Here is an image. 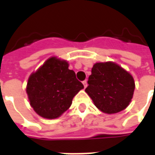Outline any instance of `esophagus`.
I'll list each match as a JSON object with an SVG mask.
<instances>
[{"label": "esophagus", "instance_id": "obj_1", "mask_svg": "<svg viewBox=\"0 0 155 155\" xmlns=\"http://www.w3.org/2000/svg\"><path fill=\"white\" fill-rule=\"evenodd\" d=\"M83 84H84V88L87 87V81H83Z\"/></svg>", "mask_w": 155, "mask_h": 155}]
</instances>
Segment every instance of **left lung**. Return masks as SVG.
<instances>
[{
	"label": "left lung",
	"instance_id": "left-lung-1",
	"mask_svg": "<svg viewBox=\"0 0 155 155\" xmlns=\"http://www.w3.org/2000/svg\"><path fill=\"white\" fill-rule=\"evenodd\" d=\"M88 84L85 92L94 105L109 114L126 109L131 102L135 88L133 76L112 61L95 63Z\"/></svg>",
	"mask_w": 155,
	"mask_h": 155
}]
</instances>
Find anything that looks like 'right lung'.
<instances>
[{
  "instance_id": "obj_1",
  "label": "right lung",
  "mask_w": 155,
  "mask_h": 155,
  "mask_svg": "<svg viewBox=\"0 0 155 155\" xmlns=\"http://www.w3.org/2000/svg\"><path fill=\"white\" fill-rule=\"evenodd\" d=\"M82 89L84 85L74 71L69 70L67 61L52 56L30 75L26 93L35 113L53 120L71 107L73 98Z\"/></svg>"
}]
</instances>
